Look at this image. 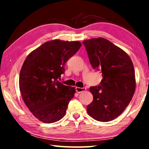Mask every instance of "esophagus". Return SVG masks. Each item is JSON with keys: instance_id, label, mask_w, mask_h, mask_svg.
<instances>
[{"instance_id": "obj_1", "label": "esophagus", "mask_w": 149, "mask_h": 149, "mask_svg": "<svg viewBox=\"0 0 149 149\" xmlns=\"http://www.w3.org/2000/svg\"><path fill=\"white\" fill-rule=\"evenodd\" d=\"M75 90H76V91L79 93H81V92H84L85 91V90H86V88L85 87H75Z\"/></svg>"}]
</instances>
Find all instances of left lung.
<instances>
[{
    "label": "left lung",
    "instance_id": "left-lung-1",
    "mask_svg": "<svg viewBox=\"0 0 149 149\" xmlns=\"http://www.w3.org/2000/svg\"><path fill=\"white\" fill-rule=\"evenodd\" d=\"M83 43L91 64L101 70L102 76L100 85L90 87L93 100L87 106V113L99 122H109L122 114L134 95V67L129 55L107 39L93 38Z\"/></svg>",
    "mask_w": 149,
    "mask_h": 149
}]
</instances>
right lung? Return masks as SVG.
Listing matches in <instances>:
<instances>
[{
	"mask_svg": "<svg viewBox=\"0 0 149 149\" xmlns=\"http://www.w3.org/2000/svg\"><path fill=\"white\" fill-rule=\"evenodd\" d=\"M81 46L79 41L51 40L28 54L22 65L19 86L25 104L42 122H58L64 116L75 89L58 81L64 64Z\"/></svg>",
	"mask_w": 149,
	"mask_h": 149,
	"instance_id": "1",
	"label": "right lung"
}]
</instances>
